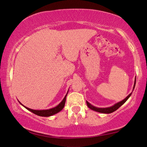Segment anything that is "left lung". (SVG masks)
<instances>
[{
  "label": "left lung",
  "instance_id": "8db88e82",
  "mask_svg": "<svg viewBox=\"0 0 147 147\" xmlns=\"http://www.w3.org/2000/svg\"><path fill=\"white\" fill-rule=\"evenodd\" d=\"M136 77L135 78V81H134V88H133V91H134V88H135V86H136ZM129 94V95H127V96L125 97L124 99H123L122 101H121L120 102H118V103H116L114 105L111 106V107H107V108H99V107H96L94 105H91L89 102L86 101V103H87V105L88 107H89L90 109H92V110L94 111H96V112H98V113H104V114H110L113 113V112H115V111L117 110L118 108H120V107L123 104H124L125 101H127V100L129 99V97L131 96V94Z\"/></svg>",
  "mask_w": 147,
  "mask_h": 147
}]
</instances>
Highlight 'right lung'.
<instances>
[{
    "label": "right lung",
    "instance_id": "right-lung-1",
    "mask_svg": "<svg viewBox=\"0 0 147 147\" xmlns=\"http://www.w3.org/2000/svg\"><path fill=\"white\" fill-rule=\"evenodd\" d=\"M68 92H69V91H68ZM68 92H67L66 95H65L63 99L62 100L61 103H60L59 105H57L56 107H53V108H52V109H46V110H34V109H29V108H28V107L24 106L20 102V103L22 106L24 107L25 109H27L28 111L32 112V113L35 114V115H38V116H44V117H48V116H52L53 115H55V114L59 113V112L61 111L62 109H63V107L65 106V101H66V97L67 95V94H68Z\"/></svg>",
    "mask_w": 147,
    "mask_h": 147
}]
</instances>
